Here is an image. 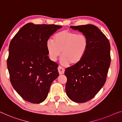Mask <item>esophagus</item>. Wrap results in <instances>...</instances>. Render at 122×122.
I'll return each instance as SVG.
<instances>
[{
  "label": "esophagus",
  "mask_w": 122,
  "mask_h": 122,
  "mask_svg": "<svg viewBox=\"0 0 122 122\" xmlns=\"http://www.w3.org/2000/svg\"><path fill=\"white\" fill-rule=\"evenodd\" d=\"M57 69H58V71H59L60 74H63V73H64L65 69L63 68V67H62L61 66H59Z\"/></svg>",
  "instance_id": "1"
}]
</instances>
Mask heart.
Wrapping results in <instances>:
<instances>
[{
  "mask_svg": "<svg viewBox=\"0 0 122 122\" xmlns=\"http://www.w3.org/2000/svg\"><path fill=\"white\" fill-rule=\"evenodd\" d=\"M54 40L48 39L46 46L51 60L56 61L62 52L60 63L67 66L77 64L84 57L88 48V40L83 34H77L67 30L58 32Z\"/></svg>",
  "mask_w": 122,
  "mask_h": 122,
  "instance_id": "1",
  "label": "heart"
}]
</instances>
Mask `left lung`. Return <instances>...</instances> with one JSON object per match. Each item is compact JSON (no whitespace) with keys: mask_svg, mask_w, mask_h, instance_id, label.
<instances>
[{"mask_svg":"<svg viewBox=\"0 0 122 122\" xmlns=\"http://www.w3.org/2000/svg\"><path fill=\"white\" fill-rule=\"evenodd\" d=\"M70 28L81 32L88 40V48L82 60L65 71L67 96L75 102L83 103L92 99L106 82L111 63L110 44L94 25Z\"/></svg>","mask_w":122,"mask_h":122,"instance_id":"8db88e82","label":"left lung"}]
</instances>
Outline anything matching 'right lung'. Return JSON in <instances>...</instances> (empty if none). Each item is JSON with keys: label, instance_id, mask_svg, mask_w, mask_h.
Segmentation results:
<instances>
[{"label": "right lung", "instance_id": "add662e5", "mask_svg": "<svg viewBox=\"0 0 122 122\" xmlns=\"http://www.w3.org/2000/svg\"><path fill=\"white\" fill-rule=\"evenodd\" d=\"M61 28L55 25L28 23L10 41L7 60L10 81L25 100L42 102L52 81L59 76V65L49 57L46 44L50 36Z\"/></svg>", "mask_w": 122, "mask_h": 122}]
</instances>
